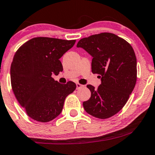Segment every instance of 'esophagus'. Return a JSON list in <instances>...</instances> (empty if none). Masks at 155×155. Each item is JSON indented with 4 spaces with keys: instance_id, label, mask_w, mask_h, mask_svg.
Listing matches in <instances>:
<instances>
[{
    "instance_id": "obj_1",
    "label": "esophagus",
    "mask_w": 155,
    "mask_h": 155,
    "mask_svg": "<svg viewBox=\"0 0 155 155\" xmlns=\"http://www.w3.org/2000/svg\"><path fill=\"white\" fill-rule=\"evenodd\" d=\"M83 86H83V85L78 84V83H77V84H76V87H77V89H81V88H82Z\"/></svg>"
}]
</instances>
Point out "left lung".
I'll use <instances>...</instances> for the list:
<instances>
[{"mask_svg": "<svg viewBox=\"0 0 155 155\" xmlns=\"http://www.w3.org/2000/svg\"><path fill=\"white\" fill-rule=\"evenodd\" d=\"M78 48L92 57L91 71L100 74L97 89L87 85L91 97L83 103L88 114L106 119L122 109L137 81V59L131 46L112 33L104 32L82 38Z\"/></svg>", "mask_w": 155, "mask_h": 155, "instance_id": "left-lung-1", "label": "left lung"}]
</instances>
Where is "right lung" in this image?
<instances>
[{
	"instance_id": "right-lung-1",
	"label": "right lung",
	"mask_w": 155,
	"mask_h": 155,
	"mask_svg": "<svg viewBox=\"0 0 155 155\" xmlns=\"http://www.w3.org/2000/svg\"><path fill=\"white\" fill-rule=\"evenodd\" d=\"M74 44L75 40L38 37L16 51L10 69L12 88L19 104L35 120L46 123L57 117L66 97L75 90L72 81L61 84L51 77L63 71L60 58Z\"/></svg>"
}]
</instances>
